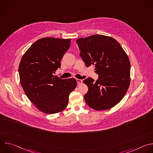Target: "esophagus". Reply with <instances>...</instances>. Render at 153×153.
<instances>
[{
    "instance_id": "esophagus-1",
    "label": "esophagus",
    "mask_w": 153,
    "mask_h": 153,
    "mask_svg": "<svg viewBox=\"0 0 153 153\" xmlns=\"http://www.w3.org/2000/svg\"><path fill=\"white\" fill-rule=\"evenodd\" d=\"M76 81H77V83L78 85H80V84H82V82H83L82 80H81V79H76Z\"/></svg>"
}]
</instances>
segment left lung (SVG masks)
I'll list each match as a JSON object with an SVG mask.
<instances>
[{"instance_id":"8db88e82","label":"left lung","mask_w":153,"mask_h":153,"mask_svg":"<svg viewBox=\"0 0 153 153\" xmlns=\"http://www.w3.org/2000/svg\"><path fill=\"white\" fill-rule=\"evenodd\" d=\"M80 56L89 67L94 65L98 79L83 80L88 87L86 103L96 110H105L117 105L124 97L130 83V62L119 43L114 38L94 34L79 38Z\"/></svg>"}]
</instances>
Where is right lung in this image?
Wrapping results in <instances>:
<instances>
[{"label": "right lung", "mask_w": 153, "mask_h": 153, "mask_svg": "<svg viewBox=\"0 0 153 153\" xmlns=\"http://www.w3.org/2000/svg\"><path fill=\"white\" fill-rule=\"evenodd\" d=\"M71 39L43 37L36 41L22 57L20 81L29 100L40 111L54 114L67 107L69 95L77 85L74 78L54 76L70 47Z\"/></svg>", "instance_id": "obj_1"}]
</instances>
